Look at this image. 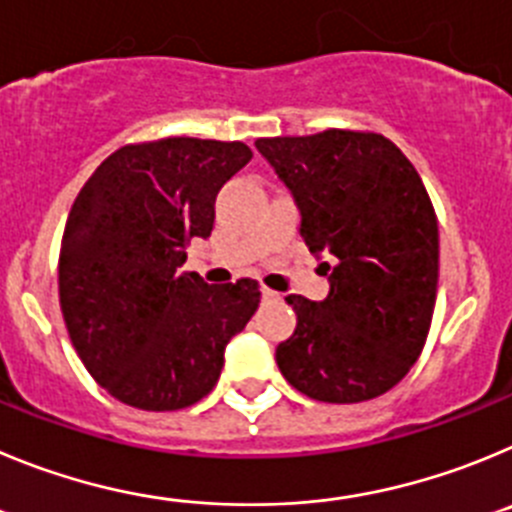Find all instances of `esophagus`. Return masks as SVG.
<instances>
[{"mask_svg":"<svg viewBox=\"0 0 512 512\" xmlns=\"http://www.w3.org/2000/svg\"><path fill=\"white\" fill-rule=\"evenodd\" d=\"M262 298H265V301H278L280 293H275V290L270 288H262Z\"/></svg>","mask_w":512,"mask_h":512,"instance_id":"1","label":"esophagus"}]
</instances>
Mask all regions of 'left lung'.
<instances>
[{
    "label": "left lung",
    "mask_w": 512,
    "mask_h": 512,
    "mask_svg": "<svg viewBox=\"0 0 512 512\" xmlns=\"http://www.w3.org/2000/svg\"><path fill=\"white\" fill-rule=\"evenodd\" d=\"M301 211V237L329 255V296H288L296 331L278 344L285 380L321 403L395 388L426 344L439 283V224L418 170L377 132L260 137Z\"/></svg>",
    "instance_id": "1"
}]
</instances>
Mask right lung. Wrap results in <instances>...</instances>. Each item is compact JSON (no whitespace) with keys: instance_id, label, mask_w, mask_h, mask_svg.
<instances>
[{"instance_id":"obj_1","label":"right lung","mask_w":512,"mask_h":512,"mask_svg":"<svg viewBox=\"0 0 512 512\" xmlns=\"http://www.w3.org/2000/svg\"><path fill=\"white\" fill-rule=\"evenodd\" d=\"M250 158L245 142L124 145L73 201L58 260L63 321L91 377L132 408L199 403L260 306L257 280L209 285L181 270L188 242L214 229L219 188Z\"/></svg>"}]
</instances>
